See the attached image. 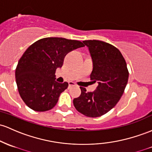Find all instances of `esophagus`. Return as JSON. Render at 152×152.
<instances>
[{"label":"esophagus","instance_id":"1","mask_svg":"<svg viewBox=\"0 0 152 152\" xmlns=\"http://www.w3.org/2000/svg\"><path fill=\"white\" fill-rule=\"evenodd\" d=\"M68 84H69V86H75V85H76V84H75L74 82H73V81H70V82L68 83Z\"/></svg>","mask_w":152,"mask_h":152}]
</instances>
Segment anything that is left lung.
I'll use <instances>...</instances> for the list:
<instances>
[{
    "label": "left lung",
    "mask_w": 152,
    "mask_h": 152,
    "mask_svg": "<svg viewBox=\"0 0 152 152\" xmlns=\"http://www.w3.org/2000/svg\"><path fill=\"white\" fill-rule=\"evenodd\" d=\"M93 61L90 79L98 83L96 89L87 92L80 86L81 94L73 99L80 113L90 118L106 114L116 105L124 92L128 79L126 61L118 48L100 40H84Z\"/></svg>",
    "instance_id": "1"
}]
</instances>
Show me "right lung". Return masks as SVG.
Instances as JSON below:
<instances>
[{
    "label": "right lung",
    "instance_id": "right-lung-1",
    "mask_svg": "<svg viewBox=\"0 0 152 152\" xmlns=\"http://www.w3.org/2000/svg\"><path fill=\"white\" fill-rule=\"evenodd\" d=\"M84 47L82 42L62 37L39 39L24 52L16 68L15 76L22 100L34 111L53 109L68 84L56 81L55 73L62 67L66 54Z\"/></svg>",
    "mask_w": 152,
    "mask_h": 152
}]
</instances>
